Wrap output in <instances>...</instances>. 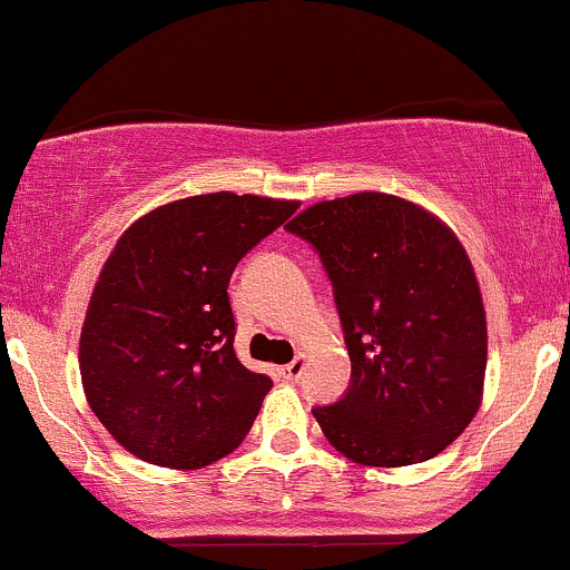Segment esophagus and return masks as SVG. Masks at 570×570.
<instances>
[{
	"instance_id": "obj_1",
	"label": "esophagus",
	"mask_w": 570,
	"mask_h": 570,
	"mask_svg": "<svg viewBox=\"0 0 570 570\" xmlns=\"http://www.w3.org/2000/svg\"><path fill=\"white\" fill-rule=\"evenodd\" d=\"M303 372H306V355H297V358L292 361V364L281 366V375H284L286 381H297V377H301Z\"/></svg>"
}]
</instances>
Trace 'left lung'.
Here are the masks:
<instances>
[{"label": "left lung", "instance_id": "left-lung-1", "mask_svg": "<svg viewBox=\"0 0 570 570\" xmlns=\"http://www.w3.org/2000/svg\"><path fill=\"white\" fill-rule=\"evenodd\" d=\"M286 232L317 248L353 381L314 407L325 439L361 465L422 463L480 411L488 327L469 253L444 220L386 193L308 206Z\"/></svg>", "mask_w": 570, "mask_h": 570}]
</instances>
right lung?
<instances>
[{"label": "right lung", "instance_id": "1", "mask_svg": "<svg viewBox=\"0 0 570 570\" xmlns=\"http://www.w3.org/2000/svg\"><path fill=\"white\" fill-rule=\"evenodd\" d=\"M297 200L206 193L151 209L109 250L79 336L90 411L140 461L200 469L237 450L273 381L234 353L228 281Z\"/></svg>", "mask_w": 570, "mask_h": 570}]
</instances>
